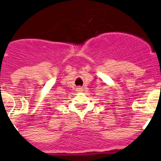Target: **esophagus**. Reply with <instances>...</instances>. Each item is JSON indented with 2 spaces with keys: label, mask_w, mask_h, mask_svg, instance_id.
Returning <instances> with one entry per match:
<instances>
[{
  "label": "esophagus",
  "mask_w": 161,
  "mask_h": 161,
  "mask_svg": "<svg viewBox=\"0 0 161 161\" xmlns=\"http://www.w3.org/2000/svg\"><path fill=\"white\" fill-rule=\"evenodd\" d=\"M76 91H77V92H82V88L79 87V88H76Z\"/></svg>",
  "instance_id": "34e87169"
}]
</instances>
